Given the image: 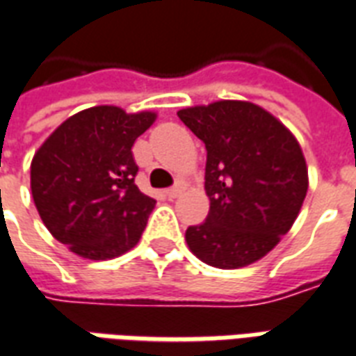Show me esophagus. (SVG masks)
Instances as JSON below:
<instances>
[{"instance_id": "esophagus-1", "label": "esophagus", "mask_w": 356, "mask_h": 356, "mask_svg": "<svg viewBox=\"0 0 356 356\" xmlns=\"http://www.w3.org/2000/svg\"><path fill=\"white\" fill-rule=\"evenodd\" d=\"M181 192H183V188H181V186H172V188L166 190V195L170 197V200H175V197H179V195H181Z\"/></svg>"}]
</instances>
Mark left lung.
Instances as JSON below:
<instances>
[{"label":"left lung","mask_w":356,"mask_h":356,"mask_svg":"<svg viewBox=\"0 0 356 356\" xmlns=\"http://www.w3.org/2000/svg\"><path fill=\"white\" fill-rule=\"evenodd\" d=\"M177 116L205 144V223L186 229L190 251L209 266L236 270L270 253L292 229L309 190L303 149L260 105L220 99Z\"/></svg>","instance_id":"obj_1"}]
</instances>
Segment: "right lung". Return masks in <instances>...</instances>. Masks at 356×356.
Returning a JSON list of instances; mask_svg holds the SVG:
<instances>
[{
	"mask_svg": "<svg viewBox=\"0 0 356 356\" xmlns=\"http://www.w3.org/2000/svg\"><path fill=\"white\" fill-rule=\"evenodd\" d=\"M156 113L97 105L70 116L31 161V194L47 231L72 253L108 260L138 243L156 201L134 184V140Z\"/></svg>",
	"mask_w": 356,
	"mask_h": 356,
	"instance_id": "add662e5",
	"label": "right lung"
}]
</instances>
